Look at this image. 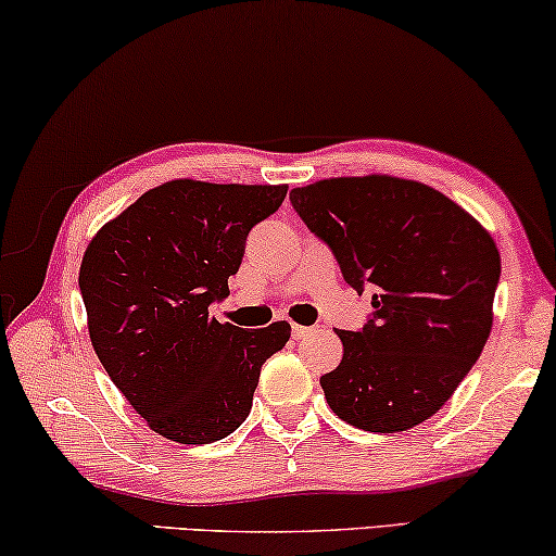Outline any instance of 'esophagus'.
Returning <instances> with one entry per match:
<instances>
[{
    "label": "esophagus",
    "mask_w": 556,
    "mask_h": 556,
    "mask_svg": "<svg viewBox=\"0 0 556 556\" xmlns=\"http://www.w3.org/2000/svg\"><path fill=\"white\" fill-rule=\"evenodd\" d=\"M312 327H304V325H292V337L294 339H304L306 334H309Z\"/></svg>",
    "instance_id": "esophagus-1"
}]
</instances>
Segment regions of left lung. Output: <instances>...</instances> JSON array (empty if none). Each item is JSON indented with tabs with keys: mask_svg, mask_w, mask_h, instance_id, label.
<instances>
[{
	"mask_svg": "<svg viewBox=\"0 0 556 556\" xmlns=\"http://www.w3.org/2000/svg\"><path fill=\"white\" fill-rule=\"evenodd\" d=\"M334 252L346 285L371 294V319L339 329L344 354L319 379L339 419L364 432H407L444 407L482 354L502 262L457 202L392 174L331 177L289 192Z\"/></svg>",
	"mask_w": 556,
	"mask_h": 556,
	"instance_id": "8db88e82",
	"label": "left lung"
}]
</instances>
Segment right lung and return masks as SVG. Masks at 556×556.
<instances>
[{
  "instance_id": "right-lung-1",
  "label": "right lung",
  "mask_w": 556,
  "mask_h": 556,
  "mask_svg": "<svg viewBox=\"0 0 556 556\" xmlns=\"http://www.w3.org/2000/svg\"><path fill=\"white\" fill-rule=\"evenodd\" d=\"M287 185L172 179L97 231L79 267L89 339L106 375L149 429L210 444L247 419L262 364L289 342V321L242 329L210 317L229 294L256 222Z\"/></svg>"
}]
</instances>
